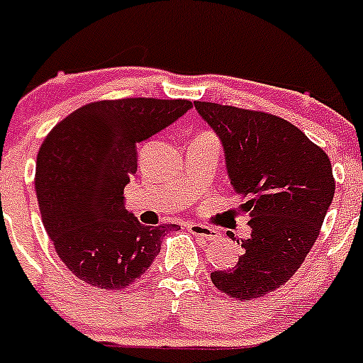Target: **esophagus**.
I'll return each instance as SVG.
<instances>
[{
    "label": "esophagus",
    "instance_id": "obj_1",
    "mask_svg": "<svg viewBox=\"0 0 363 363\" xmlns=\"http://www.w3.org/2000/svg\"><path fill=\"white\" fill-rule=\"evenodd\" d=\"M186 228H188L189 233H193V235H195L196 239H200V240H216V239H219V233L216 232L214 228H211V226L200 225V223H189V225H186Z\"/></svg>",
    "mask_w": 363,
    "mask_h": 363
}]
</instances>
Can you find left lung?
Returning <instances> with one entry per match:
<instances>
[{
    "label": "left lung",
    "mask_w": 363,
    "mask_h": 363,
    "mask_svg": "<svg viewBox=\"0 0 363 363\" xmlns=\"http://www.w3.org/2000/svg\"><path fill=\"white\" fill-rule=\"evenodd\" d=\"M195 108L221 140L251 226L250 239L237 240L244 250L237 265L214 270L211 279L233 298H258L286 283L316 242L335 191L330 160L272 113L208 101H195Z\"/></svg>",
    "instance_id": "obj_1"
}]
</instances>
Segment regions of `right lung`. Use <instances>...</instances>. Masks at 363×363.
Returning a JSON list of instances; mask_svg holds the SVG:
<instances>
[{"instance_id": "add662e5", "label": "right lung", "mask_w": 363, "mask_h": 363, "mask_svg": "<svg viewBox=\"0 0 363 363\" xmlns=\"http://www.w3.org/2000/svg\"><path fill=\"white\" fill-rule=\"evenodd\" d=\"M193 107L188 100L123 98L84 105L50 130L36 156L35 189L56 252L79 279L123 290L151 267L167 232L124 207L137 145Z\"/></svg>"}]
</instances>
